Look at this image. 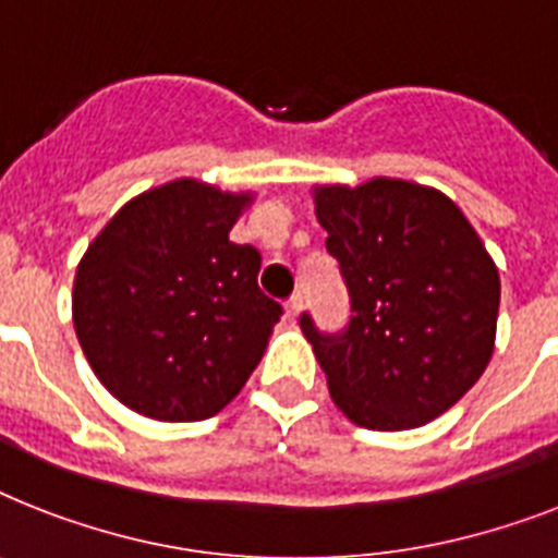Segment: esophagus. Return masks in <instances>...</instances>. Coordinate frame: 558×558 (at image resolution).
Returning <instances> with one entry per match:
<instances>
[{"instance_id":"esophagus-1","label":"esophagus","mask_w":558,"mask_h":558,"mask_svg":"<svg viewBox=\"0 0 558 558\" xmlns=\"http://www.w3.org/2000/svg\"><path fill=\"white\" fill-rule=\"evenodd\" d=\"M301 310H303V298L301 294H292V298L287 301V318L294 324V320H298V315H301Z\"/></svg>"}]
</instances>
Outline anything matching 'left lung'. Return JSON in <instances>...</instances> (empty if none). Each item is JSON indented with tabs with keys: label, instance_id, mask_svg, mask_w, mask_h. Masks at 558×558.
Segmentation results:
<instances>
[{
	"label": "left lung",
	"instance_id": "left-lung-1",
	"mask_svg": "<svg viewBox=\"0 0 558 558\" xmlns=\"http://www.w3.org/2000/svg\"><path fill=\"white\" fill-rule=\"evenodd\" d=\"M350 324L301 329L329 396L366 429H412L450 410L490 364L499 269L461 208L436 189L375 177L315 189Z\"/></svg>",
	"mask_w": 558,
	"mask_h": 558
}]
</instances>
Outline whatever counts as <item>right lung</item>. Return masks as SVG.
I'll list each match as a JSON object with an SVG mask.
<instances>
[{
	"label": "right lung",
	"mask_w": 558,
	"mask_h": 558,
	"mask_svg": "<svg viewBox=\"0 0 558 558\" xmlns=\"http://www.w3.org/2000/svg\"><path fill=\"white\" fill-rule=\"evenodd\" d=\"M248 194L174 180L129 201L80 260L74 329L129 410L211 418L264 357L283 306L257 287L260 252L229 240Z\"/></svg>",
	"instance_id": "1"
}]
</instances>
